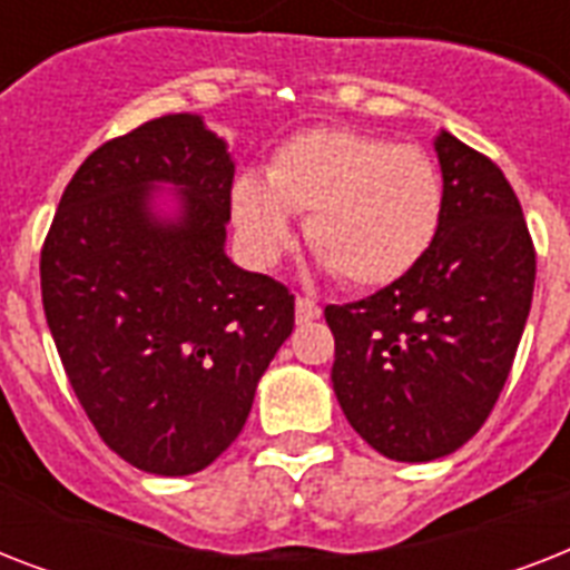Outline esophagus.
<instances>
[{"label":"esophagus","instance_id":"1","mask_svg":"<svg viewBox=\"0 0 570 570\" xmlns=\"http://www.w3.org/2000/svg\"><path fill=\"white\" fill-rule=\"evenodd\" d=\"M320 313L322 307L313 298H307V295H298L295 298V320L298 322H313V320H320Z\"/></svg>","mask_w":570,"mask_h":570}]
</instances>
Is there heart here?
Wrapping results in <instances>:
<instances>
[{
	"instance_id": "heart-1",
	"label": "heart",
	"mask_w": 570,
	"mask_h": 570,
	"mask_svg": "<svg viewBox=\"0 0 570 570\" xmlns=\"http://www.w3.org/2000/svg\"><path fill=\"white\" fill-rule=\"evenodd\" d=\"M245 254L275 266L295 239L293 213L322 266L355 289L387 286L429 254L443 218V180L423 147L357 129H307L277 147L266 180L230 191Z\"/></svg>"
}]
</instances>
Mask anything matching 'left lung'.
I'll return each instance as SVG.
<instances>
[{
  "mask_svg": "<svg viewBox=\"0 0 570 570\" xmlns=\"http://www.w3.org/2000/svg\"><path fill=\"white\" fill-rule=\"evenodd\" d=\"M434 150L443 218L429 254L379 293L325 307L340 407L393 461L443 459L482 429L535 286V248L505 174L450 132Z\"/></svg>",
  "mask_w": 570,
  "mask_h": 570,
  "instance_id": "1",
  "label": "left lung"
}]
</instances>
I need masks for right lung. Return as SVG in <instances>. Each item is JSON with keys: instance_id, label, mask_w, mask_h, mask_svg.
Returning <instances> with one entry per match:
<instances>
[{"instance_id": "right-lung-1", "label": "right lung", "mask_w": 570, "mask_h": 570, "mask_svg": "<svg viewBox=\"0 0 570 570\" xmlns=\"http://www.w3.org/2000/svg\"><path fill=\"white\" fill-rule=\"evenodd\" d=\"M156 181L181 215L153 213ZM233 159L197 115L97 147L40 250V295L79 405L106 446L156 476L209 468L293 334L295 295L224 254Z\"/></svg>"}]
</instances>
